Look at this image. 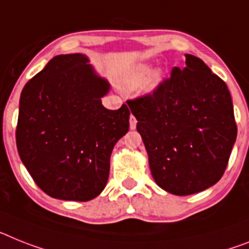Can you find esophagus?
Masks as SVG:
<instances>
[{"label": "esophagus", "mask_w": 249, "mask_h": 249, "mask_svg": "<svg viewBox=\"0 0 249 249\" xmlns=\"http://www.w3.org/2000/svg\"><path fill=\"white\" fill-rule=\"evenodd\" d=\"M129 123H130V129H135V128H137V119H135V116L130 115Z\"/></svg>", "instance_id": "1"}]
</instances>
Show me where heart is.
<instances>
[{
  "label": "heart",
  "mask_w": 249,
  "mask_h": 249,
  "mask_svg": "<svg viewBox=\"0 0 249 249\" xmlns=\"http://www.w3.org/2000/svg\"><path fill=\"white\" fill-rule=\"evenodd\" d=\"M150 72H152V68L148 64H139L135 68L130 71V73L128 74L126 79H125V83L130 89H137L139 86L143 85L145 81L149 77ZM160 82V73H154L153 76L150 77L149 81L147 83V89L148 91H153L156 89L158 83Z\"/></svg>",
  "instance_id": "obj_1"
}]
</instances>
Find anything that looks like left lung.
I'll return each instance as SVG.
<instances>
[{
    "label": "left lung",
    "instance_id": "8db88e82",
    "mask_svg": "<svg viewBox=\"0 0 249 249\" xmlns=\"http://www.w3.org/2000/svg\"><path fill=\"white\" fill-rule=\"evenodd\" d=\"M128 105L160 187L185 196L221 178L237 138L234 110L225 82L200 58L186 54L185 66Z\"/></svg>",
    "mask_w": 249,
    "mask_h": 249
}]
</instances>
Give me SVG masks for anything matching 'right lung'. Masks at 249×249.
I'll return each instance as SVG.
<instances>
[{"label": "right lung", "mask_w": 249, "mask_h": 249, "mask_svg": "<svg viewBox=\"0 0 249 249\" xmlns=\"http://www.w3.org/2000/svg\"><path fill=\"white\" fill-rule=\"evenodd\" d=\"M83 54L57 55L22 89L16 145L45 194L89 201L105 189L114 145L129 130L130 110H107L110 86Z\"/></svg>", "instance_id": "right-lung-1"}]
</instances>
